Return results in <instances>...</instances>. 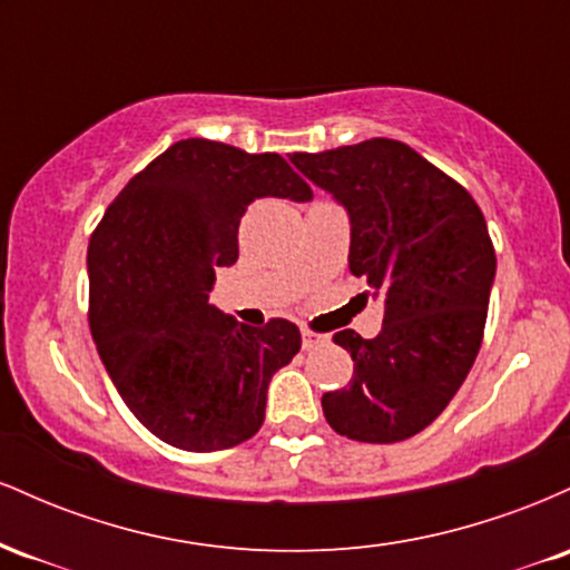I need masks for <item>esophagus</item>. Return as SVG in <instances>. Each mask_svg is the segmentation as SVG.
<instances>
[{
	"mask_svg": "<svg viewBox=\"0 0 570 570\" xmlns=\"http://www.w3.org/2000/svg\"><path fill=\"white\" fill-rule=\"evenodd\" d=\"M324 343H326V337H324V335H316V332L303 330V348H305V351L318 348V345H324Z\"/></svg>",
	"mask_w": 570,
	"mask_h": 570,
	"instance_id": "1",
	"label": "esophagus"
}]
</instances>
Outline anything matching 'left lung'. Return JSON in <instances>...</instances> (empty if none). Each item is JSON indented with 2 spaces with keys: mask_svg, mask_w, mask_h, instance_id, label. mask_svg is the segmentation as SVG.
<instances>
[{
  "mask_svg": "<svg viewBox=\"0 0 570 570\" xmlns=\"http://www.w3.org/2000/svg\"><path fill=\"white\" fill-rule=\"evenodd\" d=\"M292 163L345 208L351 273L383 299L375 340L335 335L356 367L348 389L322 396L326 423L358 442L415 436L480 351L495 281L485 217L458 181L394 139L294 153Z\"/></svg>",
  "mask_w": 570,
  "mask_h": 570,
  "instance_id": "1",
  "label": "left lung"
}]
</instances>
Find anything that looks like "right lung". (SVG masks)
Returning <instances> with one entry per match:
<instances>
[{"label":"right lung","mask_w":570,"mask_h":570,"mask_svg":"<svg viewBox=\"0 0 570 570\" xmlns=\"http://www.w3.org/2000/svg\"><path fill=\"white\" fill-rule=\"evenodd\" d=\"M257 198L313 193L276 153L176 141L128 181L88 246L98 356L141 426L189 453L252 440L271 377L303 343L286 318L248 326L208 303Z\"/></svg>","instance_id":"right-lung-1"}]
</instances>
